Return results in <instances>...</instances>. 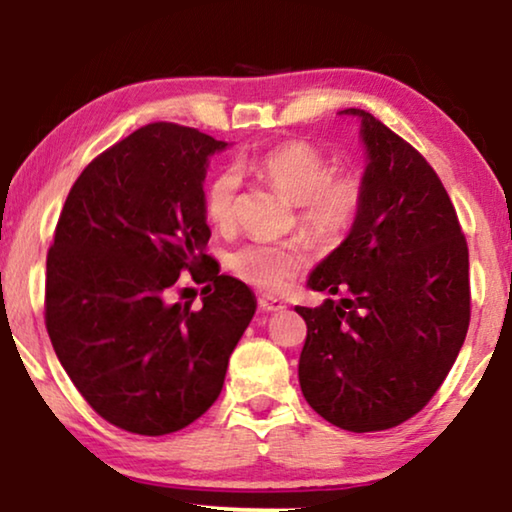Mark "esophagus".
Returning a JSON list of instances; mask_svg holds the SVG:
<instances>
[{"label": "esophagus", "instance_id": "obj_1", "mask_svg": "<svg viewBox=\"0 0 512 512\" xmlns=\"http://www.w3.org/2000/svg\"><path fill=\"white\" fill-rule=\"evenodd\" d=\"M284 307L286 305L282 303V300H277V298H270V296L258 298V310H263V312H282Z\"/></svg>", "mask_w": 512, "mask_h": 512}]
</instances>
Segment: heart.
I'll return each mask as SVG.
<instances>
[{"instance_id": "b5f03b06", "label": "heart", "mask_w": 512, "mask_h": 512, "mask_svg": "<svg viewBox=\"0 0 512 512\" xmlns=\"http://www.w3.org/2000/svg\"><path fill=\"white\" fill-rule=\"evenodd\" d=\"M258 177L296 205V223L312 242L335 247L352 233L366 205V184L359 174L333 172L331 160L310 142H282L249 163ZM240 172L223 167L205 191V214L216 228L235 219ZM228 268L242 282L265 293H284L307 268V251L298 242H249L228 256Z\"/></svg>"}]
</instances>
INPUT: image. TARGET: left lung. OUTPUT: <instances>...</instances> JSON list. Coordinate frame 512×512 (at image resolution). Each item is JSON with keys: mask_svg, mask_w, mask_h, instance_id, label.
<instances>
[{"mask_svg": "<svg viewBox=\"0 0 512 512\" xmlns=\"http://www.w3.org/2000/svg\"><path fill=\"white\" fill-rule=\"evenodd\" d=\"M366 205L347 240L312 270L326 298L296 307L305 401L345 431L417 415L450 373L471 321L468 244L443 181L415 146L363 109Z\"/></svg>", "mask_w": 512, "mask_h": 512, "instance_id": "8db88e82", "label": "left lung"}]
</instances>
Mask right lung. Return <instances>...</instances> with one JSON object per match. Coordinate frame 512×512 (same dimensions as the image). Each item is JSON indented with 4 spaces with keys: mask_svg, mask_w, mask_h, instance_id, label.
I'll list each match as a JSON object with an SVG mask.
<instances>
[{
    "mask_svg": "<svg viewBox=\"0 0 512 512\" xmlns=\"http://www.w3.org/2000/svg\"><path fill=\"white\" fill-rule=\"evenodd\" d=\"M205 132L149 123L102 151L74 181L46 256V331L102 419L165 436L219 398L228 359L256 312L240 279L205 254ZM188 269L203 307L171 303ZM186 291V289H184Z\"/></svg>",
    "mask_w": 512,
    "mask_h": 512,
    "instance_id": "right-lung-1",
    "label": "right lung"
}]
</instances>
